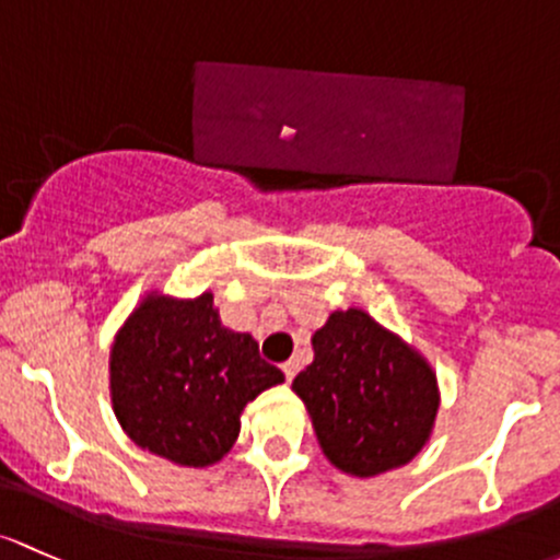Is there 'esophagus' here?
<instances>
[{
  "label": "esophagus",
  "mask_w": 560,
  "mask_h": 560,
  "mask_svg": "<svg viewBox=\"0 0 560 560\" xmlns=\"http://www.w3.org/2000/svg\"><path fill=\"white\" fill-rule=\"evenodd\" d=\"M298 368H300V364L295 362V359H290V362L281 364V370H284V378H287V381L295 378V375H298Z\"/></svg>",
  "instance_id": "34e87169"
}]
</instances>
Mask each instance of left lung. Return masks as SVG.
Wrapping results in <instances>:
<instances>
[{"label":"left lung","instance_id":"8db88e82","mask_svg":"<svg viewBox=\"0 0 560 560\" xmlns=\"http://www.w3.org/2000/svg\"><path fill=\"white\" fill-rule=\"evenodd\" d=\"M314 362L292 381L329 462L357 478L402 467L438 416L427 359L359 308L335 311L314 335Z\"/></svg>","mask_w":560,"mask_h":560}]
</instances>
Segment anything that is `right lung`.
Segmentation results:
<instances>
[{"mask_svg": "<svg viewBox=\"0 0 560 560\" xmlns=\"http://www.w3.org/2000/svg\"><path fill=\"white\" fill-rule=\"evenodd\" d=\"M112 405L128 438L182 467L233 448L246 402L284 381L249 332L222 327L214 298L150 295L117 332Z\"/></svg>", "mask_w": 560, "mask_h": 560, "instance_id": "add662e5", "label": "right lung"}]
</instances>
